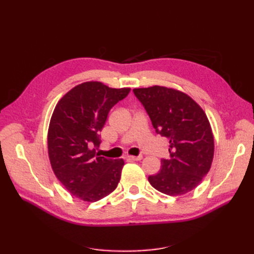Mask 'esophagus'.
Segmentation results:
<instances>
[{"label": "esophagus", "instance_id": "esophagus-1", "mask_svg": "<svg viewBox=\"0 0 254 254\" xmlns=\"http://www.w3.org/2000/svg\"><path fill=\"white\" fill-rule=\"evenodd\" d=\"M127 158L130 160H141L143 158L142 155H138V156H127Z\"/></svg>", "mask_w": 254, "mask_h": 254}]
</instances>
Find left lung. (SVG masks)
<instances>
[{
  "mask_svg": "<svg viewBox=\"0 0 254 254\" xmlns=\"http://www.w3.org/2000/svg\"><path fill=\"white\" fill-rule=\"evenodd\" d=\"M157 134L169 139V158L161 159L158 174L148 177L156 190L182 195L195 189L207 175L214 157V137L208 119L182 91L153 86L135 88Z\"/></svg>",
  "mask_w": 254,
  "mask_h": 254,
  "instance_id": "8db88e82",
  "label": "left lung"
}]
</instances>
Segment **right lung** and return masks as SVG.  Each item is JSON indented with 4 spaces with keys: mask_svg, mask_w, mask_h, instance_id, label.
Instances as JSON below:
<instances>
[{
    "mask_svg": "<svg viewBox=\"0 0 254 254\" xmlns=\"http://www.w3.org/2000/svg\"><path fill=\"white\" fill-rule=\"evenodd\" d=\"M130 90L86 82L64 95L53 111L48 131L51 167L64 188L83 201H99L120 181L123 159L101 157L96 148L108 113Z\"/></svg>",
    "mask_w": 254,
    "mask_h": 254,
    "instance_id": "obj_1",
    "label": "right lung"
}]
</instances>
